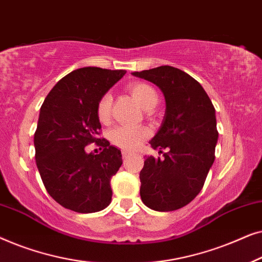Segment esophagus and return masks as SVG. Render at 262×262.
<instances>
[{"mask_svg": "<svg viewBox=\"0 0 262 262\" xmlns=\"http://www.w3.org/2000/svg\"><path fill=\"white\" fill-rule=\"evenodd\" d=\"M121 155H123L124 159H126V157L130 155V151H127V150H123V151H121Z\"/></svg>", "mask_w": 262, "mask_h": 262, "instance_id": "esophagus-1", "label": "esophagus"}]
</instances>
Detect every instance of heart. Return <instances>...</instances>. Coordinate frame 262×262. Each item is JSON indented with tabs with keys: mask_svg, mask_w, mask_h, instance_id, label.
I'll list each match as a JSON object with an SVG mask.
<instances>
[{
	"mask_svg": "<svg viewBox=\"0 0 262 262\" xmlns=\"http://www.w3.org/2000/svg\"><path fill=\"white\" fill-rule=\"evenodd\" d=\"M127 88L134 99L144 110H151L159 102V94L151 84L145 83V82H134L128 84ZM112 101V95L106 93L101 96L96 106V114H98L99 120L103 124L108 123L111 119ZM149 136V128L144 126H118L110 132V141L118 148L132 150L138 148Z\"/></svg>",
	"mask_w": 262,
	"mask_h": 262,
	"instance_id": "b5f03b06",
	"label": "heart"
}]
</instances>
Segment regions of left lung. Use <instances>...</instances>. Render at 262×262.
I'll return each mask as SVG.
<instances>
[{
	"mask_svg": "<svg viewBox=\"0 0 262 262\" xmlns=\"http://www.w3.org/2000/svg\"><path fill=\"white\" fill-rule=\"evenodd\" d=\"M132 75L156 84L166 100L162 125L150 144L161 154L168 151L162 159H145L139 173L142 202L162 212L181 209L202 191L213 164L216 111L202 84L178 68L162 66Z\"/></svg>",
	"mask_w": 262,
	"mask_h": 262,
	"instance_id": "8db88e82",
	"label": "left lung"
}]
</instances>
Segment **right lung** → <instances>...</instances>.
Wrapping results in <instances>:
<instances>
[{"mask_svg":"<svg viewBox=\"0 0 262 262\" xmlns=\"http://www.w3.org/2000/svg\"><path fill=\"white\" fill-rule=\"evenodd\" d=\"M125 70L76 69L57 82L41 105L34 134L35 162L46 191L66 209L98 212L112 200L111 179L123 163L120 150L99 138V100ZM91 142L103 151L87 153Z\"/></svg>","mask_w":262,"mask_h":262,"instance_id":"add662e5","label":"right lung"}]
</instances>
